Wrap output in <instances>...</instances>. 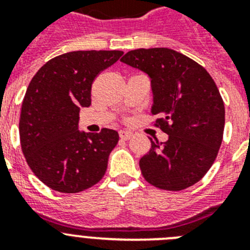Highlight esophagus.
Wrapping results in <instances>:
<instances>
[{"label": "esophagus", "instance_id": "1", "mask_svg": "<svg viewBox=\"0 0 250 250\" xmlns=\"http://www.w3.org/2000/svg\"><path fill=\"white\" fill-rule=\"evenodd\" d=\"M119 136H120V139H123V140H127V139L131 138L132 134L130 131H126V130H120V131H119Z\"/></svg>", "mask_w": 250, "mask_h": 250}]
</instances>
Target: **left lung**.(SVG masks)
Here are the masks:
<instances>
[{"mask_svg": "<svg viewBox=\"0 0 250 250\" xmlns=\"http://www.w3.org/2000/svg\"><path fill=\"white\" fill-rule=\"evenodd\" d=\"M121 62L146 72L154 94L155 125L169 135L151 141L141 174L163 190H184L215 161L223 141L224 103L209 72L185 55L164 47L129 51Z\"/></svg>", "mask_w": 250, "mask_h": 250, "instance_id": "1", "label": "left lung"}]
</instances>
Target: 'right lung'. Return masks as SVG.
<instances>
[{
	"mask_svg": "<svg viewBox=\"0 0 250 250\" xmlns=\"http://www.w3.org/2000/svg\"><path fill=\"white\" fill-rule=\"evenodd\" d=\"M123 54L72 51L51 59L32 77L22 101L20 140L30 169L51 189L79 193L105 175L118 131H79V114L91 105L95 77Z\"/></svg>",
	"mask_w": 250,
	"mask_h": 250,
	"instance_id": "right-lung-1",
	"label": "right lung"
}]
</instances>
